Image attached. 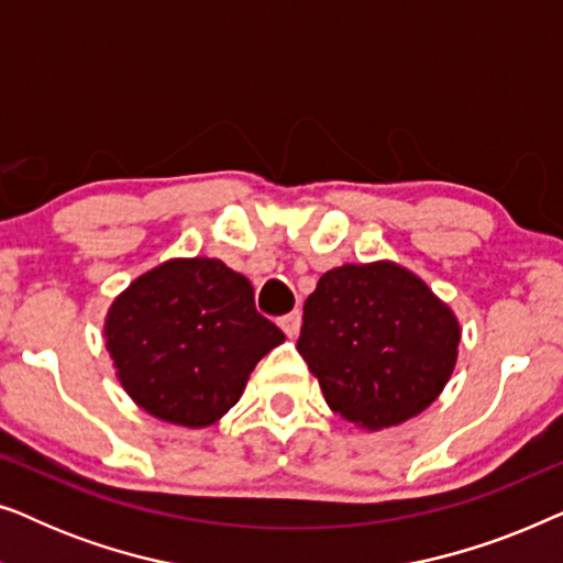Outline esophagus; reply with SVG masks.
I'll return each instance as SVG.
<instances>
[{"mask_svg":"<svg viewBox=\"0 0 563 563\" xmlns=\"http://www.w3.org/2000/svg\"><path fill=\"white\" fill-rule=\"evenodd\" d=\"M299 325H302V312H299V310L289 312V314H282V318H279V328L287 335H297L299 333Z\"/></svg>","mask_w":563,"mask_h":563,"instance_id":"obj_1","label":"esophagus"}]
</instances>
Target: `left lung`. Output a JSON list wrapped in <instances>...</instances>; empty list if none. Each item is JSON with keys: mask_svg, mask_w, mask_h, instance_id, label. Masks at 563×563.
I'll use <instances>...</instances> for the list:
<instances>
[{"mask_svg": "<svg viewBox=\"0 0 563 563\" xmlns=\"http://www.w3.org/2000/svg\"><path fill=\"white\" fill-rule=\"evenodd\" d=\"M459 322L402 266H341L307 297L297 351L330 410L382 430L426 410L456 364Z\"/></svg>", "mask_w": 563, "mask_h": 563, "instance_id": "8db88e82", "label": "left lung"}]
</instances>
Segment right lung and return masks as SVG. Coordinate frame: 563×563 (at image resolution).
Returning <instances> with one entry per match:
<instances>
[{"label": "right lung", "mask_w": 563, "mask_h": 563, "mask_svg": "<svg viewBox=\"0 0 563 563\" xmlns=\"http://www.w3.org/2000/svg\"><path fill=\"white\" fill-rule=\"evenodd\" d=\"M107 351L130 397L153 418L212 426L243 395L253 366L284 333L253 302V287L218 258L153 268L114 299Z\"/></svg>", "instance_id": "1"}]
</instances>
